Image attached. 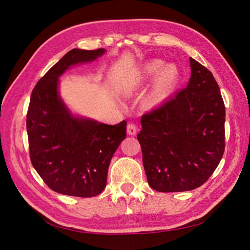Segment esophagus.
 Here are the masks:
<instances>
[{"instance_id":"34e87169","label":"esophagus","mask_w":250,"mask_h":250,"mask_svg":"<svg viewBox=\"0 0 250 250\" xmlns=\"http://www.w3.org/2000/svg\"><path fill=\"white\" fill-rule=\"evenodd\" d=\"M137 129H138V127L134 123H129L127 125V133L129 135H134L135 133H137Z\"/></svg>"}]
</instances>
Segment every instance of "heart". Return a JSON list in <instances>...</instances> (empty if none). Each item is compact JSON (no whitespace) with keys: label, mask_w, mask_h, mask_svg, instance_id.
<instances>
[{"label":"heart","mask_w":250,"mask_h":250,"mask_svg":"<svg viewBox=\"0 0 250 250\" xmlns=\"http://www.w3.org/2000/svg\"><path fill=\"white\" fill-rule=\"evenodd\" d=\"M161 60H151L144 64L131 79V86H139L157 74L145 98L147 105L158 104L172 94L179 80V71L174 64L164 66Z\"/></svg>","instance_id":"obj_1"}]
</instances>
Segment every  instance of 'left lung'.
I'll use <instances>...</instances> for the list:
<instances>
[{
    "mask_svg": "<svg viewBox=\"0 0 250 250\" xmlns=\"http://www.w3.org/2000/svg\"><path fill=\"white\" fill-rule=\"evenodd\" d=\"M186 88L141 119L138 140L149 186L185 192L202 186L220 163L225 147V106L211 74L190 58Z\"/></svg>",
    "mask_w": 250,
    "mask_h": 250,
    "instance_id": "8db88e82",
    "label": "left lung"
}]
</instances>
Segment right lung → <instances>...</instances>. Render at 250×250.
<instances>
[{
	"instance_id": "1",
	"label": "right lung",
	"mask_w": 250,
	"mask_h": 250,
	"mask_svg": "<svg viewBox=\"0 0 250 250\" xmlns=\"http://www.w3.org/2000/svg\"><path fill=\"white\" fill-rule=\"evenodd\" d=\"M105 49H73L35 85L27 112L30 160L46 185L59 194L93 197L106 187L111 157L126 138V121L107 125L74 116L58 92L59 77L94 62Z\"/></svg>"
}]
</instances>
